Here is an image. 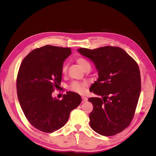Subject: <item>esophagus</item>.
I'll list each match as a JSON object with an SVG mask.
<instances>
[{
	"mask_svg": "<svg viewBox=\"0 0 156 156\" xmlns=\"http://www.w3.org/2000/svg\"><path fill=\"white\" fill-rule=\"evenodd\" d=\"M82 100H83V102H85V101H87L88 100V98L87 97H85V96H83L82 97Z\"/></svg>",
	"mask_w": 156,
	"mask_h": 156,
	"instance_id": "1",
	"label": "esophagus"
}]
</instances>
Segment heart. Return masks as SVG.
Here are the masks:
<instances>
[{"instance_id":"obj_1","label":"heart","mask_w":156,"mask_h":156,"mask_svg":"<svg viewBox=\"0 0 156 156\" xmlns=\"http://www.w3.org/2000/svg\"><path fill=\"white\" fill-rule=\"evenodd\" d=\"M76 62L79 64V66L82 69H84L90 66V64L88 62V60L83 57H77L76 58ZM68 66L66 64H64L62 67V73L65 74L67 72ZM88 86V83L87 81H73L72 83L69 84V89L70 90L73 91L75 92H77L79 94H83L84 93L85 88Z\"/></svg>"}]
</instances>
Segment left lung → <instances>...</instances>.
<instances>
[{
	"mask_svg": "<svg viewBox=\"0 0 156 156\" xmlns=\"http://www.w3.org/2000/svg\"><path fill=\"white\" fill-rule=\"evenodd\" d=\"M78 51L92 61L98 72L90 91L101 98H88L94 107L90 126L103 136L120 133L133 120L139 101L141 80L137 63L119 47L81 48Z\"/></svg>",
	"mask_w": 156,
	"mask_h": 156,
	"instance_id": "8db88e82",
	"label": "left lung"
}]
</instances>
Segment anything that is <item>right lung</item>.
I'll use <instances>...</instances> for the list:
<instances>
[{"mask_svg":"<svg viewBox=\"0 0 156 156\" xmlns=\"http://www.w3.org/2000/svg\"><path fill=\"white\" fill-rule=\"evenodd\" d=\"M71 53L70 48L47 45L28 54L19 69L16 87L21 107L30 124L45 133L64 126L82 100L73 92L61 100L52 97L62 81L64 61Z\"/></svg>","mask_w":156,"mask_h":156,"instance_id":"right-lung-1","label":"right lung"}]
</instances>
